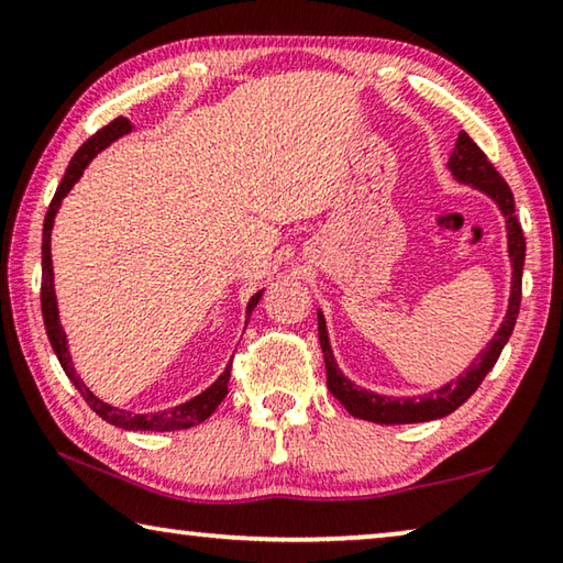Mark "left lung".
Instances as JSON below:
<instances>
[{
  "mask_svg": "<svg viewBox=\"0 0 563 563\" xmlns=\"http://www.w3.org/2000/svg\"><path fill=\"white\" fill-rule=\"evenodd\" d=\"M446 168L452 170V176L460 180V184L472 186L482 190L484 196H489L494 203L499 206V211L507 221V251L511 261V295H509V308L507 316L501 320V328L494 332V338L487 342V347L479 352L470 367L464 369L452 383L444 387L434 389L430 395L422 397H389V395H377L369 393V389L360 387L340 373L335 355H332L330 338H328V325L322 312L318 310V335H320V347L322 357H325V373H328V389L335 395L342 407L347 409L352 417L367 419V422L377 424H415V422H430V419H440L452 415L456 407H462L466 399H470L476 387L482 385V379L487 377L489 369L497 365L504 345L511 338V330L517 325L519 305H521V271H523V255H527V241H523L521 225L514 216V196L507 180L499 176V170L489 164V158L484 156V151L474 144V141L462 131L456 136L454 151L450 156V164Z\"/></svg>",
  "mask_w": 563,
  "mask_h": 563,
  "instance_id": "obj_1",
  "label": "left lung"
}]
</instances>
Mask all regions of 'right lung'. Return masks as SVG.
Instances as JSON below:
<instances>
[{
    "label": "right lung",
    "instance_id": "right-lung-1",
    "mask_svg": "<svg viewBox=\"0 0 563 563\" xmlns=\"http://www.w3.org/2000/svg\"><path fill=\"white\" fill-rule=\"evenodd\" d=\"M131 121L129 119H113L109 126H103L101 131L93 133V136L84 144L79 151H76L74 158L69 161V168H66V174L62 178L59 188H56V194L49 203V211H46L44 218V231H42V316H44V328H46V335H49L52 347L56 352V357H59V365L64 367L66 377L71 379L74 387L79 389L81 397L87 399V405L97 412L101 419H107L109 424L113 427H121V430H144V432H174V430H188V427H196L201 424L203 419L211 417L216 412V407L223 402L225 395H228V379H231V362H228V367L223 369V375L216 379V383L203 389L201 395H196L194 399H188L184 405H176V407H168V409H161V412H148V415H133L129 409H121V407H113L107 405L103 399H99L97 395L91 393V389L84 385V379L76 375L74 369V362L69 355V345H66V332L62 330V322H59V308H56V292H54V268H52V228H54V216L59 211V206L64 201V196L69 194L74 188L76 180L84 176V168H87L93 156L99 154V151L107 148L113 141L126 136L131 131ZM261 292H255L251 300H247V308H245V320L251 318V312L255 305L261 300Z\"/></svg>",
    "mask_w": 563,
    "mask_h": 563
}]
</instances>
